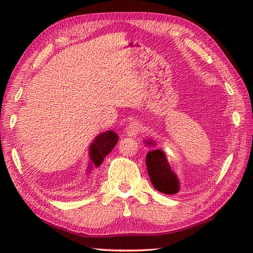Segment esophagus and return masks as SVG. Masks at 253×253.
<instances>
[{
    "instance_id": "esophagus-1",
    "label": "esophagus",
    "mask_w": 253,
    "mask_h": 253,
    "mask_svg": "<svg viewBox=\"0 0 253 253\" xmlns=\"http://www.w3.org/2000/svg\"><path fill=\"white\" fill-rule=\"evenodd\" d=\"M141 125L138 122H132L126 127V135L128 137H136L140 132Z\"/></svg>"
}]
</instances>
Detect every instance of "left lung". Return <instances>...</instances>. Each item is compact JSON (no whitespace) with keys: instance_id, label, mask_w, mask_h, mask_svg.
I'll return each instance as SVG.
<instances>
[{"instance_id":"1","label":"left lung","mask_w":253,"mask_h":253,"mask_svg":"<svg viewBox=\"0 0 253 253\" xmlns=\"http://www.w3.org/2000/svg\"><path fill=\"white\" fill-rule=\"evenodd\" d=\"M144 144L150 149L147 154V169L153 187L165 195H175L180 190L178 176L171 169L162 150L157 148L158 142L152 138L144 139Z\"/></svg>"}]
</instances>
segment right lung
Masks as SVG:
<instances>
[{"label":"right lung","mask_w":253,"mask_h":253,"mask_svg":"<svg viewBox=\"0 0 253 253\" xmlns=\"http://www.w3.org/2000/svg\"><path fill=\"white\" fill-rule=\"evenodd\" d=\"M118 135L113 130H106L99 133L89 146V162L87 166V174H90L93 169L100 168L105 157L109 154L118 141Z\"/></svg>","instance_id":"obj_1"}]
</instances>
